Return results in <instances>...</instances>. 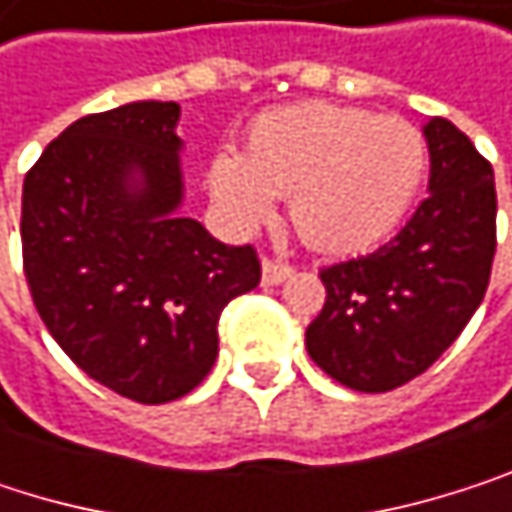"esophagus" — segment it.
<instances>
[{"label":"esophagus","mask_w":512,"mask_h":512,"mask_svg":"<svg viewBox=\"0 0 512 512\" xmlns=\"http://www.w3.org/2000/svg\"><path fill=\"white\" fill-rule=\"evenodd\" d=\"M294 276V267L288 261H276V258H264L261 264V279L264 285H282L285 279Z\"/></svg>","instance_id":"obj_1"}]
</instances>
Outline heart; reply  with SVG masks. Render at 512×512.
<instances>
[{
	"label": "heart",
	"mask_w": 512,
	"mask_h": 512,
	"mask_svg": "<svg viewBox=\"0 0 512 512\" xmlns=\"http://www.w3.org/2000/svg\"><path fill=\"white\" fill-rule=\"evenodd\" d=\"M429 167L417 125L330 101L282 107L251 128L245 155L218 152L209 191L239 227L291 197L297 233L321 251H351L387 236L414 203Z\"/></svg>",
	"instance_id": "1"
}]
</instances>
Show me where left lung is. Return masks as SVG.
Returning <instances> with one entry per match:
<instances>
[{
	"label": "left lung",
	"mask_w": 512,
	"mask_h": 512,
	"mask_svg": "<svg viewBox=\"0 0 512 512\" xmlns=\"http://www.w3.org/2000/svg\"><path fill=\"white\" fill-rule=\"evenodd\" d=\"M429 197L381 248L321 270L327 300L309 357L339 384L387 393L423 375L486 297L495 258V173L447 119L423 128Z\"/></svg>",
	"instance_id": "8db88e82"
}]
</instances>
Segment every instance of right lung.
<instances>
[{
  "instance_id": "1",
  "label": "right lung",
  "mask_w": 512,
  "mask_h": 512,
  "mask_svg": "<svg viewBox=\"0 0 512 512\" xmlns=\"http://www.w3.org/2000/svg\"><path fill=\"white\" fill-rule=\"evenodd\" d=\"M176 101L71 122L23 179V273L59 348L98 384L161 405L218 357L221 309L258 288L251 245L182 218Z\"/></svg>"
}]
</instances>
